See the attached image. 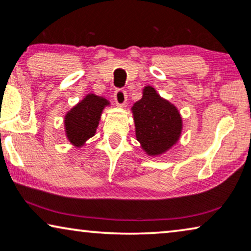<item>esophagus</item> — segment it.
Returning a JSON list of instances; mask_svg holds the SVG:
<instances>
[{
  "label": "esophagus",
  "instance_id": "obj_1",
  "mask_svg": "<svg viewBox=\"0 0 251 251\" xmlns=\"http://www.w3.org/2000/svg\"><path fill=\"white\" fill-rule=\"evenodd\" d=\"M114 100L118 106H125L126 102V92L122 89H118L114 92Z\"/></svg>",
  "mask_w": 251,
  "mask_h": 251
}]
</instances>
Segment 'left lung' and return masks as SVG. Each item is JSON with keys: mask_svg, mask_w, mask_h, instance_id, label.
I'll return each mask as SVG.
<instances>
[{"mask_svg": "<svg viewBox=\"0 0 251 251\" xmlns=\"http://www.w3.org/2000/svg\"><path fill=\"white\" fill-rule=\"evenodd\" d=\"M136 138L151 156L161 155L179 139L183 121L177 107L147 85L143 97L133 104Z\"/></svg>", "mask_w": 251, "mask_h": 251, "instance_id": "8db88e82", "label": "left lung"}]
</instances>
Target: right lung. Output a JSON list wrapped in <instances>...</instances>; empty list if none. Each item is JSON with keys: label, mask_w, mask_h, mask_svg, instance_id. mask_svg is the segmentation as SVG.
I'll list each match as a JSON object with an SVG mask.
<instances>
[{"label": "right lung", "mask_w": 251, "mask_h": 251, "mask_svg": "<svg viewBox=\"0 0 251 251\" xmlns=\"http://www.w3.org/2000/svg\"><path fill=\"white\" fill-rule=\"evenodd\" d=\"M109 101L95 94H88L65 115V132L67 139L75 147L84 145L89 138L95 136L100 121L101 113Z\"/></svg>", "instance_id": "add662e5"}]
</instances>
